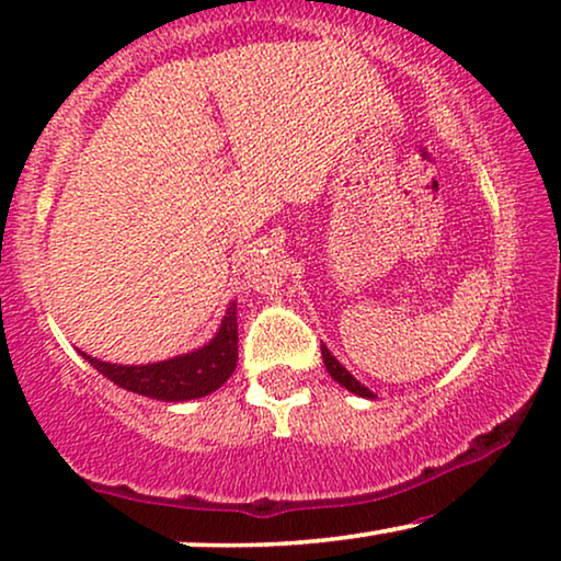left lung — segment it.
<instances>
[{
    "mask_svg": "<svg viewBox=\"0 0 561 561\" xmlns=\"http://www.w3.org/2000/svg\"><path fill=\"white\" fill-rule=\"evenodd\" d=\"M321 357H324V365H327L329 375H332V378H334L336 382H340V386H344L347 390H352V393H357V396H363V398H375V393H373L370 388H365L363 382L352 378V375H350L347 370H344V367H342L340 363H336V357L324 347V344H321Z\"/></svg>",
    "mask_w": 561,
    "mask_h": 561,
    "instance_id": "1",
    "label": "left lung"
}]
</instances>
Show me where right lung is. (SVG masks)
<instances>
[{"label":"right lung","mask_w":561,"mask_h":561,"mask_svg":"<svg viewBox=\"0 0 561 561\" xmlns=\"http://www.w3.org/2000/svg\"><path fill=\"white\" fill-rule=\"evenodd\" d=\"M104 378L117 382L119 388L133 393L158 398V401H191V398L209 396L237 367V309L229 306L217 336L202 350L188 355L163 359L152 365H110L102 359L89 357Z\"/></svg>","instance_id":"1"}]
</instances>
